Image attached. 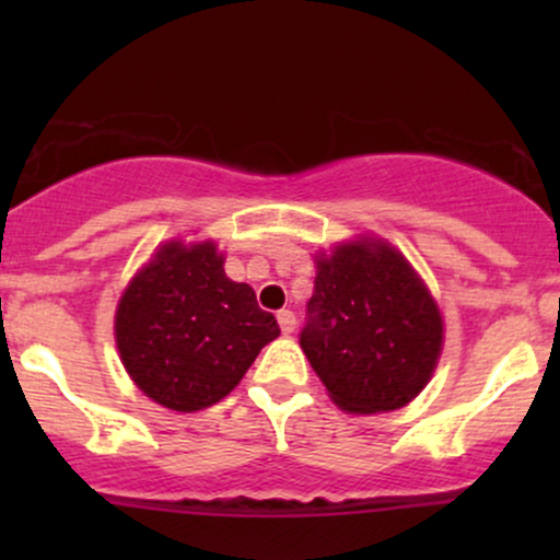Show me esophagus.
Segmentation results:
<instances>
[{
  "label": "esophagus",
  "mask_w": 560,
  "mask_h": 560,
  "mask_svg": "<svg viewBox=\"0 0 560 560\" xmlns=\"http://www.w3.org/2000/svg\"><path fill=\"white\" fill-rule=\"evenodd\" d=\"M276 318H279V326L284 334H292L294 329H298V318H294L292 311H279V316Z\"/></svg>",
  "instance_id": "obj_1"
}]
</instances>
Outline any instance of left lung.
<instances>
[{
  "mask_svg": "<svg viewBox=\"0 0 560 560\" xmlns=\"http://www.w3.org/2000/svg\"><path fill=\"white\" fill-rule=\"evenodd\" d=\"M300 334L331 400L350 413L402 408L427 387L442 350V316L410 262L363 236L318 255Z\"/></svg>",
  "mask_w": 560,
  "mask_h": 560,
  "instance_id": "obj_1",
  "label": "left lung"
}]
</instances>
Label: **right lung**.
I'll return each mask as SVG.
<instances>
[{
	"label": "right lung",
	"mask_w": 560,
	"mask_h": 560,
	"mask_svg": "<svg viewBox=\"0 0 560 560\" xmlns=\"http://www.w3.org/2000/svg\"><path fill=\"white\" fill-rule=\"evenodd\" d=\"M279 331L253 287L229 279L213 242L163 244L115 311L128 376L178 413L223 400Z\"/></svg>",
	"instance_id": "1"
}]
</instances>
